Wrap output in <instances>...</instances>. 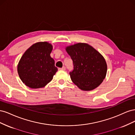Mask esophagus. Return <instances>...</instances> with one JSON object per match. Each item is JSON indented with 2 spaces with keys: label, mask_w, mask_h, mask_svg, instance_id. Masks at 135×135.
<instances>
[{
  "label": "esophagus",
  "mask_w": 135,
  "mask_h": 135,
  "mask_svg": "<svg viewBox=\"0 0 135 135\" xmlns=\"http://www.w3.org/2000/svg\"><path fill=\"white\" fill-rule=\"evenodd\" d=\"M65 67L63 66L62 68H59V70H65Z\"/></svg>",
  "instance_id": "34e87169"
}]
</instances>
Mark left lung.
<instances>
[{"mask_svg": "<svg viewBox=\"0 0 135 135\" xmlns=\"http://www.w3.org/2000/svg\"><path fill=\"white\" fill-rule=\"evenodd\" d=\"M73 63L71 79L81 90L91 91L103 82L107 65L100 53L85 43H78L66 48Z\"/></svg>", "mask_w": 135, "mask_h": 135, "instance_id": "obj_1", "label": "left lung"}]
</instances>
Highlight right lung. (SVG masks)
Listing matches in <instances>:
<instances>
[{
    "label": "right lung",
    "instance_id": "obj_1",
    "mask_svg": "<svg viewBox=\"0 0 135 135\" xmlns=\"http://www.w3.org/2000/svg\"><path fill=\"white\" fill-rule=\"evenodd\" d=\"M52 46L48 42L34 44L20 59L17 71L20 79L27 87L39 88L52 80L58 70L50 54Z\"/></svg>",
    "mask_w": 135,
    "mask_h": 135
}]
</instances>
